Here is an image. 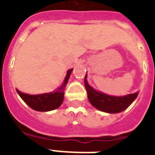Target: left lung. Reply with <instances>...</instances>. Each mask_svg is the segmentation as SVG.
Here are the masks:
<instances>
[{
	"instance_id": "8db88e82",
	"label": "left lung",
	"mask_w": 155,
	"mask_h": 155,
	"mask_svg": "<svg viewBox=\"0 0 155 155\" xmlns=\"http://www.w3.org/2000/svg\"><path fill=\"white\" fill-rule=\"evenodd\" d=\"M86 76L87 74L84 78V84L87 93L88 100L93 107L103 112L109 114L120 113L122 111L125 110L138 96V93L128 94L124 97H114L103 93H99L88 85Z\"/></svg>"
}]
</instances>
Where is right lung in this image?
Returning <instances> with one entry per match:
<instances>
[{
  "instance_id": "right-lung-1",
  "label": "right lung",
  "mask_w": 155,
  "mask_h": 155,
  "mask_svg": "<svg viewBox=\"0 0 155 155\" xmlns=\"http://www.w3.org/2000/svg\"><path fill=\"white\" fill-rule=\"evenodd\" d=\"M72 69L68 71L65 80L62 85L54 93H44V94H38V95H29L27 93H21L19 90L16 89V92L22 98V100L26 104L31 107L32 109L41 112H47L58 108L61 106L64 98V90L66 85L68 83L70 74L72 73Z\"/></svg>"
}]
</instances>
